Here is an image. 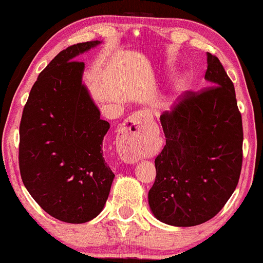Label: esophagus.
<instances>
[{
  "mask_svg": "<svg viewBox=\"0 0 263 263\" xmlns=\"http://www.w3.org/2000/svg\"><path fill=\"white\" fill-rule=\"evenodd\" d=\"M146 120V114L144 112H137L132 114L123 128V135L119 139L118 150L120 159L125 163H135L141 159V153L137 141L139 130Z\"/></svg>",
  "mask_w": 263,
  "mask_h": 263,
  "instance_id": "obj_1",
  "label": "esophagus"
}]
</instances>
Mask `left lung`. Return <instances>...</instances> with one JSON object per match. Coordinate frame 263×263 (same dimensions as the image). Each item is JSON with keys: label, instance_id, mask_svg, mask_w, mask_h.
<instances>
[{"label": "left lung", "instance_id": "1", "mask_svg": "<svg viewBox=\"0 0 263 263\" xmlns=\"http://www.w3.org/2000/svg\"><path fill=\"white\" fill-rule=\"evenodd\" d=\"M211 85L186 91L161 114L166 145L155 159L149 205L162 223L194 227L214 218L237 186L242 166V119L234 83L206 54Z\"/></svg>", "mask_w": 263, "mask_h": 263}]
</instances>
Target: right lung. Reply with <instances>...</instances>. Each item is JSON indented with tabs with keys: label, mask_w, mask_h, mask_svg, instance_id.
<instances>
[{
	"label": "right lung",
	"mask_w": 263,
	"mask_h": 263,
	"mask_svg": "<svg viewBox=\"0 0 263 263\" xmlns=\"http://www.w3.org/2000/svg\"><path fill=\"white\" fill-rule=\"evenodd\" d=\"M98 44L79 43L59 52L39 73L22 113V181L49 215L65 223L97 217L114 178L102 151L109 123L82 85L85 64L75 60Z\"/></svg>",
	"instance_id": "add662e5"
}]
</instances>
